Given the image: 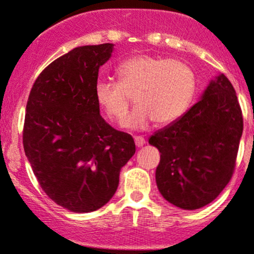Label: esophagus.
<instances>
[{"instance_id":"1","label":"esophagus","mask_w":254,"mask_h":254,"mask_svg":"<svg viewBox=\"0 0 254 254\" xmlns=\"http://www.w3.org/2000/svg\"><path fill=\"white\" fill-rule=\"evenodd\" d=\"M134 142H135V145H137V147H143V145L145 144V139L143 137H140V135H135Z\"/></svg>"}]
</instances>
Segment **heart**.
Instances as JSON below:
<instances>
[{"label":"heart","instance_id":"b5f03b06","mask_svg":"<svg viewBox=\"0 0 254 254\" xmlns=\"http://www.w3.org/2000/svg\"><path fill=\"white\" fill-rule=\"evenodd\" d=\"M120 82L99 80L95 100L111 121L121 125L134 93L138 105L127 121L144 128L155 121L169 125L183 116L195 94V75L185 63L154 55H135L117 67Z\"/></svg>","mask_w":254,"mask_h":254}]
</instances>
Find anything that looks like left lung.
I'll list each match as a JSON object with an SVG mask.
<instances>
[{
  "instance_id": "obj_1",
  "label": "left lung",
  "mask_w": 254,
  "mask_h": 254,
  "mask_svg": "<svg viewBox=\"0 0 254 254\" xmlns=\"http://www.w3.org/2000/svg\"><path fill=\"white\" fill-rule=\"evenodd\" d=\"M243 119L230 80L220 74L180 119L155 132V180L167 201L196 210L213 201L232 178Z\"/></svg>"
}]
</instances>
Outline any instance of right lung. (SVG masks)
I'll return each mask as SVG.
<instances>
[{
  "mask_svg": "<svg viewBox=\"0 0 254 254\" xmlns=\"http://www.w3.org/2000/svg\"><path fill=\"white\" fill-rule=\"evenodd\" d=\"M112 50L111 43L74 48L43 70L27 101L24 152L43 191L72 212L107 204L135 152L132 135L106 124L95 100Z\"/></svg>",
  "mask_w": 254,
  "mask_h": 254,
  "instance_id": "obj_1",
  "label": "right lung"
}]
</instances>
